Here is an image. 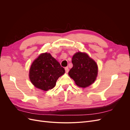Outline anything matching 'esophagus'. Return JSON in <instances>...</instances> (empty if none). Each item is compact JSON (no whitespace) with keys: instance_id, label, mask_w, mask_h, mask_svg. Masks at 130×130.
<instances>
[{"instance_id":"1","label":"esophagus","mask_w":130,"mask_h":130,"mask_svg":"<svg viewBox=\"0 0 130 130\" xmlns=\"http://www.w3.org/2000/svg\"><path fill=\"white\" fill-rule=\"evenodd\" d=\"M65 71H66V72L67 73H68V72H69V68H68V67H65Z\"/></svg>"}]
</instances>
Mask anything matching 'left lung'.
<instances>
[{"instance_id": "1", "label": "left lung", "mask_w": 130, "mask_h": 130, "mask_svg": "<svg viewBox=\"0 0 130 130\" xmlns=\"http://www.w3.org/2000/svg\"><path fill=\"white\" fill-rule=\"evenodd\" d=\"M72 62L73 67L68 74L78 86L85 88L95 81L98 74L97 64L87 54L76 53Z\"/></svg>"}]
</instances>
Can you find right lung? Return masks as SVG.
<instances>
[{"mask_svg": "<svg viewBox=\"0 0 130 130\" xmlns=\"http://www.w3.org/2000/svg\"><path fill=\"white\" fill-rule=\"evenodd\" d=\"M65 73L64 69L49 53L41 54L31 65L29 77L32 84L39 89L48 90L56 85L59 77Z\"/></svg>", "mask_w": 130, "mask_h": 130, "instance_id": "add662e5", "label": "right lung"}]
</instances>
